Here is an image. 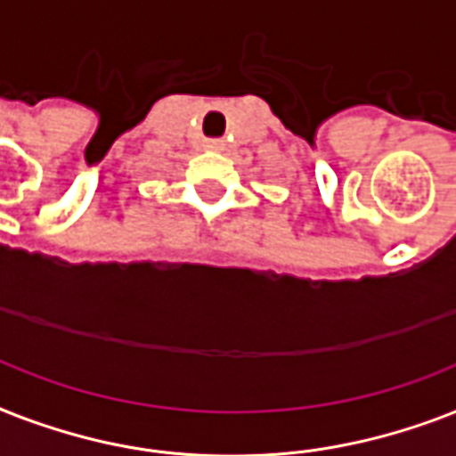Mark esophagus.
Wrapping results in <instances>:
<instances>
[{
	"mask_svg": "<svg viewBox=\"0 0 456 456\" xmlns=\"http://www.w3.org/2000/svg\"><path fill=\"white\" fill-rule=\"evenodd\" d=\"M206 149L208 151H224V149H227V144H224L222 139H210V142L206 144Z\"/></svg>",
	"mask_w": 456,
	"mask_h": 456,
	"instance_id": "1",
	"label": "esophagus"
}]
</instances>
